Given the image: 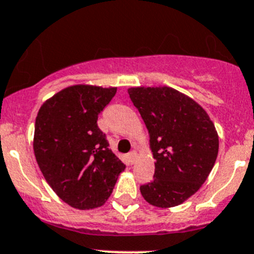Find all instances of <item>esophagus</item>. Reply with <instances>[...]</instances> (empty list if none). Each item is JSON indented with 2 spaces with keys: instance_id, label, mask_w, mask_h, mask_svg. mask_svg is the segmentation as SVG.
<instances>
[{
  "instance_id": "34e87169",
  "label": "esophagus",
  "mask_w": 254,
  "mask_h": 254,
  "mask_svg": "<svg viewBox=\"0 0 254 254\" xmlns=\"http://www.w3.org/2000/svg\"><path fill=\"white\" fill-rule=\"evenodd\" d=\"M135 158H136V153L135 151H131V153L127 154V160H129L130 164H132L135 162Z\"/></svg>"
}]
</instances>
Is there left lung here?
Masks as SVG:
<instances>
[{"label":"left lung","instance_id":"8db88e82","mask_svg":"<svg viewBox=\"0 0 254 254\" xmlns=\"http://www.w3.org/2000/svg\"><path fill=\"white\" fill-rule=\"evenodd\" d=\"M150 135L154 179L140 187L146 202L179 205L202 187L218 155V134L200 105L172 87L127 90Z\"/></svg>","mask_w":254,"mask_h":254}]
</instances>
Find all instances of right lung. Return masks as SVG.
Returning a JSON list of instances; mask_svg holds the SVG:
<instances>
[{
	"instance_id": "1",
	"label": "right lung",
	"mask_w": 254,
	"mask_h": 254,
	"mask_svg": "<svg viewBox=\"0 0 254 254\" xmlns=\"http://www.w3.org/2000/svg\"><path fill=\"white\" fill-rule=\"evenodd\" d=\"M116 87L75 85L40 108L34 151L49 186L77 209L101 207L113 193L125 164L109 149L98 116Z\"/></svg>"
}]
</instances>
